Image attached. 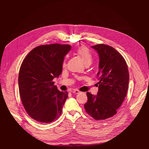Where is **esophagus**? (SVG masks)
Here are the masks:
<instances>
[{
  "label": "esophagus",
  "instance_id": "1",
  "mask_svg": "<svg viewBox=\"0 0 149 149\" xmlns=\"http://www.w3.org/2000/svg\"><path fill=\"white\" fill-rule=\"evenodd\" d=\"M72 93H74V94H79V93H80V91H79V90H74L73 91H72Z\"/></svg>",
  "mask_w": 149,
  "mask_h": 149
}]
</instances>
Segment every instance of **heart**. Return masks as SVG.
I'll list each match as a JSON object with an SVG mask.
<instances>
[{
	"label": "heart",
	"mask_w": 149,
	"mask_h": 149,
	"mask_svg": "<svg viewBox=\"0 0 149 149\" xmlns=\"http://www.w3.org/2000/svg\"><path fill=\"white\" fill-rule=\"evenodd\" d=\"M76 52L81 58L85 65L90 64L92 62L93 59V55L87 47L84 46L80 47L77 49Z\"/></svg>",
	"instance_id": "heart-1"
}]
</instances>
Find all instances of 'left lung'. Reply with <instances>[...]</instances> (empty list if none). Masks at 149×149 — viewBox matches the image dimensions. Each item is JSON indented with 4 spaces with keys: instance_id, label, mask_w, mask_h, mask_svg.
<instances>
[{
    "instance_id": "1",
    "label": "left lung",
    "mask_w": 149,
    "mask_h": 149,
    "mask_svg": "<svg viewBox=\"0 0 149 149\" xmlns=\"http://www.w3.org/2000/svg\"><path fill=\"white\" fill-rule=\"evenodd\" d=\"M91 48L99 56L98 91L96 95L87 93L88 101L84 108L95 120H105L115 115L124 101L129 87V72L125 59L114 48L105 44Z\"/></svg>"
}]
</instances>
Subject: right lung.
I'll return each mask as SVG.
<instances>
[{"mask_svg": "<svg viewBox=\"0 0 149 149\" xmlns=\"http://www.w3.org/2000/svg\"><path fill=\"white\" fill-rule=\"evenodd\" d=\"M70 45H40L33 49L21 64L18 78L19 90L24 107L33 119L49 123L61 114L68 92L60 91L54 78L62 71Z\"/></svg>", "mask_w": 149, "mask_h": 149, "instance_id": "add662e5", "label": "right lung"}]
</instances>
